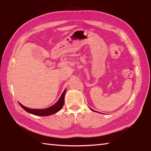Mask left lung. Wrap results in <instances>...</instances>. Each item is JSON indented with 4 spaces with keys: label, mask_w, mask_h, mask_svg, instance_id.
<instances>
[{
    "label": "left lung",
    "mask_w": 151,
    "mask_h": 151,
    "mask_svg": "<svg viewBox=\"0 0 151 151\" xmlns=\"http://www.w3.org/2000/svg\"><path fill=\"white\" fill-rule=\"evenodd\" d=\"M90 109H91V108H90ZM91 110H92V109H91ZM93 111H94V110H93Z\"/></svg>",
    "instance_id": "obj_1"
}]
</instances>
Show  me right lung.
<instances>
[{"label": "right lung", "instance_id": "1", "mask_svg": "<svg viewBox=\"0 0 151 151\" xmlns=\"http://www.w3.org/2000/svg\"><path fill=\"white\" fill-rule=\"evenodd\" d=\"M65 91H66V89L64 90L62 95H61L59 100L53 106H52L47 108L31 109V108H28L27 107L24 106H22L20 102H19V104L25 111L31 114L38 115V116H48V115H50L54 114H56V112L58 111L60 109L63 107V104H64V97H65Z\"/></svg>", "mask_w": 151, "mask_h": 151}]
</instances>
